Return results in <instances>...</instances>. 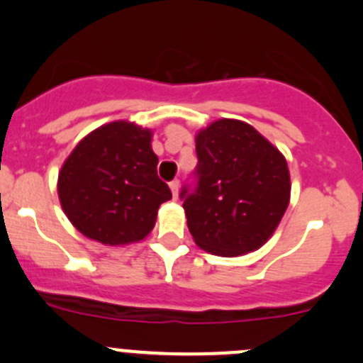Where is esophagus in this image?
<instances>
[{"label": "esophagus", "instance_id": "esophagus-1", "mask_svg": "<svg viewBox=\"0 0 363 363\" xmlns=\"http://www.w3.org/2000/svg\"><path fill=\"white\" fill-rule=\"evenodd\" d=\"M169 189H171V192H173V197H174V199H177V197H178V190H180V182L173 180V182L169 183Z\"/></svg>", "mask_w": 363, "mask_h": 363}]
</instances>
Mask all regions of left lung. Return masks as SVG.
I'll return each mask as SVG.
<instances>
[{"label": "left lung", "instance_id": "8db88e82", "mask_svg": "<svg viewBox=\"0 0 363 363\" xmlns=\"http://www.w3.org/2000/svg\"><path fill=\"white\" fill-rule=\"evenodd\" d=\"M197 186H183L186 225L199 248L218 257L259 250L290 203L281 152L250 124L220 118L196 134Z\"/></svg>", "mask_w": 363, "mask_h": 363}]
</instances>
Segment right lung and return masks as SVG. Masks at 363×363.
Segmentation results:
<instances>
[{"mask_svg":"<svg viewBox=\"0 0 363 363\" xmlns=\"http://www.w3.org/2000/svg\"><path fill=\"white\" fill-rule=\"evenodd\" d=\"M152 130L115 121L89 133L59 171L62 211L85 238L129 245L152 233L171 190L159 177Z\"/></svg>","mask_w":363,"mask_h":363,"instance_id":"right-lung-1","label":"right lung"}]
</instances>
